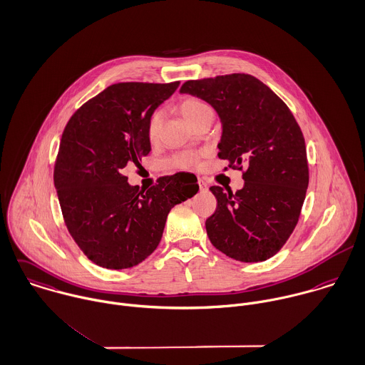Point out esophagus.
Returning <instances> with one entry per match:
<instances>
[{"mask_svg":"<svg viewBox=\"0 0 365 365\" xmlns=\"http://www.w3.org/2000/svg\"><path fill=\"white\" fill-rule=\"evenodd\" d=\"M198 185H200V190H201V191L207 190V182H205L204 180H198Z\"/></svg>","mask_w":365,"mask_h":365,"instance_id":"obj_1","label":"esophagus"}]
</instances>
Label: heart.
I'll return each instance as SVG.
<instances>
[{
    "label": "heart",
    "instance_id": "b5f03b06",
    "mask_svg": "<svg viewBox=\"0 0 365 365\" xmlns=\"http://www.w3.org/2000/svg\"><path fill=\"white\" fill-rule=\"evenodd\" d=\"M211 108L201 99L198 98H185L181 103H180V112L182 115V118L191 124H194L195 120L205 113L207 110H210ZM163 110L161 109H155L150 119L147 123V134L150 140H155L160 134L161 130V124H163ZM205 155L204 151H181L174 154L168 161L167 165L170 168H177V170H190L194 168L200 164L201 158Z\"/></svg>",
    "mask_w": 365,
    "mask_h": 365
}]
</instances>
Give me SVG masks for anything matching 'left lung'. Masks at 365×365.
Returning <instances> with one entry per match:
<instances>
[{"label": "left lung", "instance_id": "8db88e82", "mask_svg": "<svg viewBox=\"0 0 365 365\" xmlns=\"http://www.w3.org/2000/svg\"><path fill=\"white\" fill-rule=\"evenodd\" d=\"M180 92L217 110L222 122L218 157L242 171L245 180L235 194L210 188L217 198V210L205 222L210 241L235 260L272 257L292 235L309 185L304 137L294 116L247 73L187 81Z\"/></svg>", "mask_w": 365, "mask_h": 365}]
</instances>
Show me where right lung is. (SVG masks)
I'll list each match as a JSON object with an SVG mask.
<instances>
[{
    "instance_id": "obj_1",
    "label": "right lung",
    "mask_w": 365,
    "mask_h": 365,
    "mask_svg": "<svg viewBox=\"0 0 365 365\" xmlns=\"http://www.w3.org/2000/svg\"><path fill=\"white\" fill-rule=\"evenodd\" d=\"M178 85L115 83L82 105L63 130L53 168L62 215L73 241L102 267L143 262L161 241L170 210L200 190L192 174L160 177L147 191L123 174L151 151L148 119Z\"/></svg>"
}]
</instances>
